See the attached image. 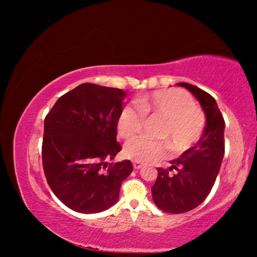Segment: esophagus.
<instances>
[{"mask_svg":"<svg viewBox=\"0 0 257 257\" xmlns=\"http://www.w3.org/2000/svg\"><path fill=\"white\" fill-rule=\"evenodd\" d=\"M133 165H134V169H136V170H138V169H141L143 167V164L139 162H134Z\"/></svg>","mask_w":257,"mask_h":257,"instance_id":"34e87169","label":"esophagus"}]
</instances>
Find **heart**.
<instances>
[{"label":"heart","instance_id":"1","mask_svg":"<svg viewBox=\"0 0 257 257\" xmlns=\"http://www.w3.org/2000/svg\"><path fill=\"white\" fill-rule=\"evenodd\" d=\"M135 105L124 106L116 120V132L121 138H132L141 133L145 116L163 119L158 137L152 141L144 136L133 138L124 144L123 153L137 162H152L164 156L167 146L172 154L189 150L202 136L205 124L203 113L195 106L193 98L181 89H162L141 95Z\"/></svg>","mask_w":257,"mask_h":257}]
</instances>
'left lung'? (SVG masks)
Masks as SVG:
<instances>
[{
    "instance_id": "obj_1",
    "label": "left lung",
    "mask_w": 257,
    "mask_h": 257,
    "mask_svg": "<svg viewBox=\"0 0 257 257\" xmlns=\"http://www.w3.org/2000/svg\"><path fill=\"white\" fill-rule=\"evenodd\" d=\"M197 98L206 115L202 137L180 158L170 161L169 169H158L152 187L155 205L173 214L188 212L204 202L214 185L224 155V120L210 94L198 87L179 82Z\"/></svg>"
}]
</instances>
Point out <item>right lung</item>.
<instances>
[{
  "label": "right lung",
  "instance_id": "add662e5",
  "mask_svg": "<svg viewBox=\"0 0 257 257\" xmlns=\"http://www.w3.org/2000/svg\"><path fill=\"white\" fill-rule=\"evenodd\" d=\"M124 97L119 88L85 82L62 95L45 116L42 159L47 184L73 211L107 210L133 171L129 160L106 163L121 151L116 120Z\"/></svg>",
  "mask_w": 257,
  "mask_h": 257
}]
</instances>
